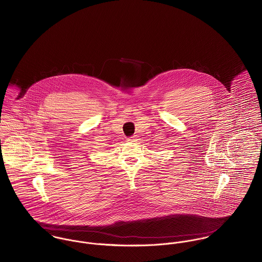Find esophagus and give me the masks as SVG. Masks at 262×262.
Returning <instances> with one entry per match:
<instances>
[{"mask_svg": "<svg viewBox=\"0 0 262 262\" xmlns=\"http://www.w3.org/2000/svg\"><path fill=\"white\" fill-rule=\"evenodd\" d=\"M136 139H137V136L135 135V136H131V137L127 138V141H134V140H136Z\"/></svg>", "mask_w": 262, "mask_h": 262, "instance_id": "1", "label": "esophagus"}]
</instances>
